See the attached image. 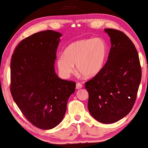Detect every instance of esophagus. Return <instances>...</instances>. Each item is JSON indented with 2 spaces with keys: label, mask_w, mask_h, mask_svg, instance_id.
<instances>
[{
  "label": "esophagus",
  "mask_w": 148,
  "mask_h": 148,
  "mask_svg": "<svg viewBox=\"0 0 148 148\" xmlns=\"http://www.w3.org/2000/svg\"><path fill=\"white\" fill-rule=\"evenodd\" d=\"M82 87H83V86L82 84H80V83L76 84V89H80V88H82Z\"/></svg>",
  "instance_id": "34e87169"
}]
</instances>
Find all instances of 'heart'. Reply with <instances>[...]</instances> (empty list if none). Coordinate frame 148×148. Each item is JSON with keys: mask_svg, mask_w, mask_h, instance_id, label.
Masks as SVG:
<instances>
[{"mask_svg": "<svg viewBox=\"0 0 148 148\" xmlns=\"http://www.w3.org/2000/svg\"><path fill=\"white\" fill-rule=\"evenodd\" d=\"M108 48L102 38L84 39L70 44L66 48L64 56L57 58V66L64 77H67L74 71L84 77L91 78L101 72L108 58Z\"/></svg>", "mask_w": 148, "mask_h": 148, "instance_id": "1", "label": "heart"}]
</instances>
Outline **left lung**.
Masks as SVG:
<instances>
[{
  "label": "left lung",
  "mask_w": 148,
  "mask_h": 148,
  "mask_svg": "<svg viewBox=\"0 0 148 148\" xmlns=\"http://www.w3.org/2000/svg\"><path fill=\"white\" fill-rule=\"evenodd\" d=\"M110 38L108 61L101 72L85 84L88 109L97 121L112 123L130 112L141 79L139 58L134 44L125 34L105 29Z\"/></svg>",
  "instance_id": "obj_1"
}]
</instances>
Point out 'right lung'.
Wrapping results in <instances>:
<instances>
[{
  "mask_svg": "<svg viewBox=\"0 0 148 148\" xmlns=\"http://www.w3.org/2000/svg\"><path fill=\"white\" fill-rule=\"evenodd\" d=\"M62 34L36 33L18 44L11 60V93L22 113L38 128L59 125L75 83L60 79L55 71Z\"/></svg>",
  "mask_w": 148,
  "mask_h": 148,
  "instance_id": "right-lung-1",
  "label": "right lung"
}]
</instances>
